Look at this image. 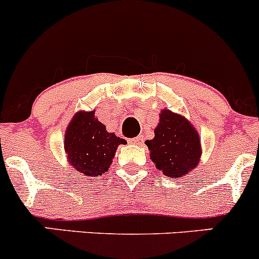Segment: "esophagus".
<instances>
[{"instance_id": "1", "label": "esophagus", "mask_w": 259, "mask_h": 259, "mask_svg": "<svg viewBox=\"0 0 259 259\" xmlns=\"http://www.w3.org/2000/svg\"><path fill=\"white\" fill-rule=\"evenodd\" d=\"M129 142L132 143V144H137V145H140V144H143V142H144V138H143V137H137V138H133V139H129Z\"/></svg>"}]
</instances>
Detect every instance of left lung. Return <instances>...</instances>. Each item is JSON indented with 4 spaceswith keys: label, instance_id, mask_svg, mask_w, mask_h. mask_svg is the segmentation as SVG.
Instances as JSON below:
<instances>
[{
    "label": "left lung",
    "instance_id": "left-lung-1",
    "mask_svg": "<svg viewBox=\"0 0 259 259\" xmlns=\"http://www.w3.org/2000/svg\"><path fill=\"white\" fill-rule=\"evenodd\" d=\"M145 144L150 150V159L166 177H184L199 163L198 133L187 119L166 109L161 111L155 137Z\"/></svg>",
    "mask_w": 259,
    "mask_h": 259
}]
</instances>
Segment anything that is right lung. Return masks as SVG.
Segmentation results:
<instances>
[{
    "instance_id": "obj_1",
    "label": "right lung",
    "mask_w": 259,
    "mask_h": 259,
    "mask_svg": "<svg viewBox=\"0 0 259 259\" xmlns=\"http://www.w3.org/2000/svg\"><path fill=\"white\" fill-rule=\"evenodd\" d=\"M95 111H79L69 124L65 135V151L70 164L88 177L108 171L117 146L126 140L108 133L95 117Z\"/></svg>"
}]
</instances>
